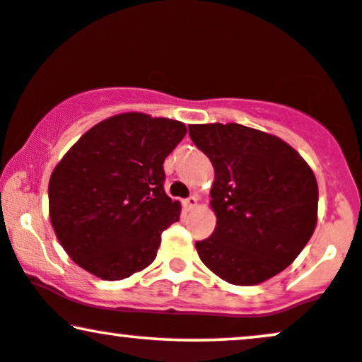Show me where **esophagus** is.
Masks as SVG:
<instances>
[{"label": "esophagus", "instance_id": "1", "mask_svg": "<svg viewBox=\"0 0 362 362\" xmlns=\"http://www.w3.org/2000/svg\"><path fill=\"white\" fill-rule=\"evenodd\" d=\"M197 197L195 195H192V197H189V199H185L184 200V207L187 209V210H192V209H195L197 207Z\"/></svg>", "mask_w": 362, "mask_h": 362}]
</instances>
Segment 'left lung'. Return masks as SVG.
Returning <instances> with one entry per match:
<instances>
[{
    "label": "left lung",
    "mask_w": 362,
    "mask_h": 362,
    "mask_svg": "<svg viewBox=\"0 0 362 362\" xmlns=\"http://www.w3.org/2000/svg\"><path fill=\"white\" fill-rule=\"evenodd\" d=\"M212 162L217 226L195 242L202 262L228 284L255 286L294 262L317 223V182L308 162L276 135L239 123L189 125Z\"/></svg>",
    "instance_id": "obj_1"
}]
</instances>
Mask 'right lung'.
<instances>
[{
	"instance_id": "add662e5",
	"label": "right lung",
	"mask_w": 362,
	"mask_h": 362,
	"mask_svg": "<svg viewBox=\"0 0 362 362\" xmlns=\"http://www.w3.org/2000/svg\"><path fill=\"white\" fill-rule=\"evenodd\" d=\"M187 134L182 122L120 113L91 127L49 177V221L75 264L122 281L157 257L162 232L180 218L163 190V160Z\"/></svg>"
}]
</instances>
